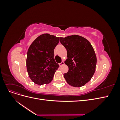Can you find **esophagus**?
<instances>
[{
    "mask_svg": "<svg viewBox=\"0 0 120 120\" xmlns=\"http://www.w3.org/2000/svg\"><path fill=\"white\" fill-rule=\"evenodd\" d=\"M64 61H61V62L59 64V65H60V66H63V65H64Z\"/></svg>",
    "mask_w": 120,
    "mask_h": 120,
    "instance_id": "obj_1",
    "label": "esophagus"
}]
</instances>
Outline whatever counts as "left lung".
<instances>
[{
    "instance_id": "1",
    "label": "left lung",
    "mask_w": 120,
    "mask_h": 120,
    "mask_svg": "<svg viewBox=\"0 0 120 120\" xmlns=\"http://www.w3.org/2000/svg\"><path fill=\"white\" fill-rule=\"evenodd\" d=\"M60 42L67 50L68 59L64 63L68 71L64 78L70 85L84 86L92 79L96 71L97 57L90 43L78 35L60 38Z\"/></svg>"
}]
</instances>
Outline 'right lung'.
Listing matches in <instances>:
<instances>
[{"instance_id":"1","label":"right lung","mask_w":120,"mask_h":120,"mask_svg":"<svg viewBox=\"0 0 120 120\" xmlns=\"http://www.w3.org/2000/svg\"><path fill=\"white\" fill-rule=\"evenodd\" d=\"M57 38L49 34L39 35L29 48L26 57L27 72L31 81L38 85L52 82L60 66L54 58V49L60 41Z\"/></svg>"}]
</instances>
